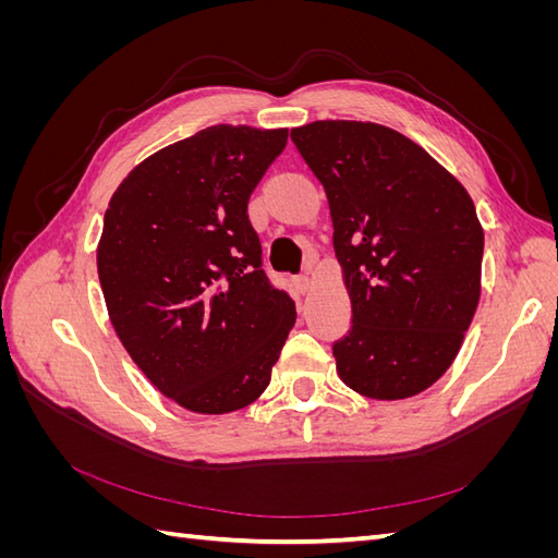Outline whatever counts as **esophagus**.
Segmentation results:
<instances>
[{
  "label": "esophagus",
  "instance_id": "esophagus-1",
  "mask_svg": "<svg viewBox=\"0 0 558 558\" xmlns=\"http://www.w3.org/2000/svg\"><path fill=\"white\" fill-rule=\"evenodd\" d=\"M293 283L300 293H307L312 286V279H310V275H298V277H293Z\"/></svg>",
  "mask_w": 558,
  "mask_h": 558
}]
</instances>
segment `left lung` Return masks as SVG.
Wrapping results in <instances>:
<instances>
[{
  "label": "left lung",
  "instance_id": "1",
  "mask_svg": "<svg viewBox=\"0 0 558 558\" xmlns=\"http://www.w3.org/2000/svg\"><path fill=\"white\" fill-rule=\"evenodd\" d=\"M291 140L324 183L351 328L337 375L400 400L440 379L480 302L484 232L463 185L424 148L377 123L316 121Z\"/></svg>",
  "mask_w": 558,
  "mask_h": 558
}]
</instances>
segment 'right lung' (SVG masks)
Wrapping results in <instances>:
<instances>
[{
    "mask_svg": "<svg viewBox=\"0 0 558 558\" xmlns=\"http://www.w3.org/2000/svg\"><path fill=\"white\" fill-rule=\"evenodd\" d=\"M286 140L289 130H199L134 167L105 214L97 272L111 324L150 384L191 412L256 400L295 324L246 214Z\"/></svg>",
    "mask_w": 558,
    "mask_h": 558,
    "instance_id": "add662e5",
    "label": "right lung"
}]
</instances>
